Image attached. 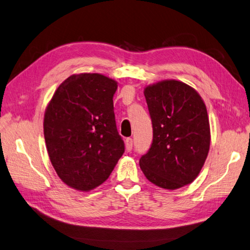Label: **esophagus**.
<instances>
[{"label": "esophagus", "instance_id": "esophagus-1", "mask_svg": "<svg viewBox=\"0 0 250 250\" xmlns=\"http://www.w3.org/2000/svg\"><path fill=\"white\" fill-rule=\"evenodd\" d=\"M133 148V139L132 138H126L125 139V150L127 152H130Z\"/></svg>", "mask_w": 250, "mask_h": 250}]
</instances>
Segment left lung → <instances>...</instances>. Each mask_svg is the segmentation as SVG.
Instances as JSON below:
<instances>
[{
	"mask_svg": "<svg viewBox=\"0 0 250 250\" xmlns=\"http://www.w3.org/2000/svg\"><path fill=\"white\" fill-rule=\"evenodd\" d=\"M152 121L153 141L139 166L150 182L177 189L199 175L210 150L206 104L193 87L164 80L144 90Z\"/></svg>",
	"mask_w": 250,
	"mask_h": 250,
	"instance_id": "8db88e82",
	"label": "left lung"
}]
</instances>
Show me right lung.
I'll use <instances>...</instances> for the list:
<instances>
[{
    "label": "right lung",
    "instance_id": "obj_1",
    "mask_svg": "<svg viewBox=\"0 0 250 250\" xmlns=\"http://www.w3.org/2000/svg\"><path fill=\"white\" fill-rule=\"evenodd\" d=\"M117 87L100 73L72 74L45 108L50 161L62 181L74 189L88 191L102 184L125 152L114 114Z\"/></svg>",
    "mask_w": 250,
    "mask_h": 250
}]
</instances>
